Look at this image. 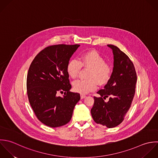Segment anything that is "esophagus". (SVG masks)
<instances>
[{
	"instance_id": "34e87169",
	"label": "esophagus",
	"mask_w": 158,
	"mask_h": 158,
	"mask_svg": "<svg viewBox=\"0 0 158 158\" xmlns=\"http://www.w3.org/2000/svg\"><path fill=\"white\" fill-rule=\"evenodd\" d=\"M86 97V96L85 95H81V99H84V98H85Z\"/></svg>"
}]
</instances>
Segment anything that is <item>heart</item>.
Listing matches in <instances>:
<instances>
[{
    "instance_id": "1",
    "label": "heart",
    "mask_w": 158,
    "mask_h": 158,
    "mask_svg": "<svg viewBox=\"0 0 158 158\" xmlns=\"http://www.w3.org/2000/svg\"><path fill=\"white\" fill-rule=\"evenodd\" d=\"M82 67L90 69L89 79L77 80L73 83L74 90L82 94H88L97 87V82L100 85L107 83L111 78L112 70L109 64L96 51H90L82 55L79 61L71 60L67 65V72L72 79H76Z\"/></svg>"
}]
</instances>
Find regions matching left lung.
Masks as SVG:
<instances>
[{
    "label": "left lung",
    "mask_w": 158,
    "mask_h": 158,
    "mask_svg": "<svg viewBox=\"0 0 158 158\" xmlns=\"http://www.w3.org/2000/svg\"><path fill=\"white\" fill-rule=\"evenodd\" d=\"M113 50L114 66L111 76L103 89L94 97L91 109L94 121L113 128L119 125L129 110L134 95L137 82V74L134 65L129 56L118 47L108 45ZM109 97L108 102L104 100Z\"/></svg>",
    "instance_id": "obj_1"
}]
</instances>
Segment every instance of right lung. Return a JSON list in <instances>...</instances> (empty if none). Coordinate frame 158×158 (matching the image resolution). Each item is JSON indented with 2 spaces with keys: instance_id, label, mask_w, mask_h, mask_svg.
Wrapping results in <instances>:
<instances>
[{
  "instance_id": "obj_1",
  "label": "right lung",
  "mask_w": 158,
  "mask_h": 158,
  "mask_svg": "<svg viewBox=\"0 0 158 158\" xmlns=\"http://www.w3.org/2000/svg\"><path fill=\"white\" fill-rule=\"evenodd\" d=\"M80 45L59 44L40 51L32 61L26 81L29 103L37 119L50 127L68 123L81 97L69 91L67 65ZM65 92L63 97L58 93Z\"/></svg>"
}]
</instances>
